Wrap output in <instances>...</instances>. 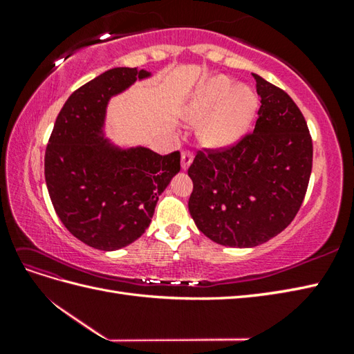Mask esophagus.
Returning a JSON list of instances; mask_svg holds the SVG:
<instances>
[{"label":"esophagus","mask_w":354,"mask_h":354,"mask_svg":"<svg viewBox=\"0 0 354 354\" xmlns=\"http://www.w3.org/2000/svg\"><path fill=\"white\" fill-rule=\"evenodd\" d=\"M192 161H193V153L190 152V150H184V152L181 153V165H183V169L184 170L189 169V165L192 164Z\"/></svg>","instance_id":"obj_1"}]
</instances>
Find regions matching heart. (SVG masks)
Segmentation results:
<instances>
[{
  "mask_svg": "<svg viewBox=\"0 0 354 354\" xmlns=\"http://www.w3.org/2000/svg\"><path fill=\"white\" fill-rule=\"evenodd\" d=\"M257 109V97L246 86L236 88L234 82L217 76L202 86L194 97L187 115L201 120L211 114L201 127V137L209 146H230L236 142Z\"/></svg>",
  "mask_w": 354,
  "mask_h": 354,
  "instance_id": "b5f03b06",
  "label": "heart"
}]
</instances>
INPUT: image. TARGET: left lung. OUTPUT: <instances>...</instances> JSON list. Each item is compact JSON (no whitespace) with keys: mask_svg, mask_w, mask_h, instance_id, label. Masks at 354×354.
<instances>
[{"mask_svg":"<svg viewBox=\"0 0 354 354\" xmlns=\"http://www.w3.org/2000/svg\"><path fill=\"white\" fill-rule=\"evenodd\" d=\"M254 131L222 147L198 150L189 167V209L213 242L257 246L288 227L301 208L312 173L313 145L290 95L257 74Z\"/></svg>","mask_w":354,"mask_h":354,"instance_id":"8db88e82","label":"left lung"}]
</instances>
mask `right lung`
I'll return each instance as SVG.
<instances>
[{
	"label": "right lung",
	"mask_w": 354,
	"mask_h": 354,
	"mask_svg": "<svg viewBox=\"0 0 354 354\" xmlns=\"http://www.w3.org/2000/svg\"><path fill=\"white\" fill-rule=\"evenodd\" d=\"M149 76L112 68L76 89L56 118L45 150V183L59 219L85 245L115 251L141 237L158 196L181 169V153L115 150L100 140L111 95Z\"/></svg>",
	"instance_id": "right-lung-1"
}]
</instances>
